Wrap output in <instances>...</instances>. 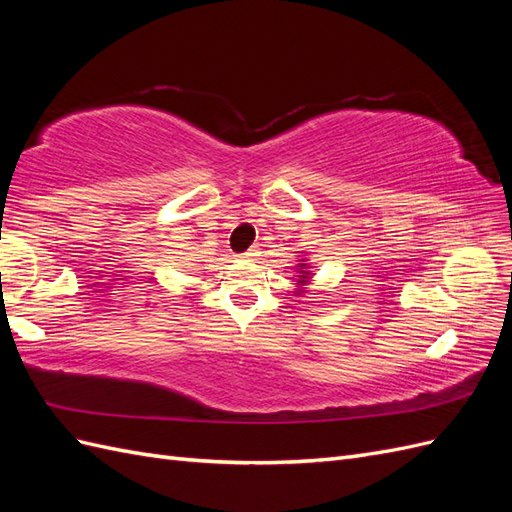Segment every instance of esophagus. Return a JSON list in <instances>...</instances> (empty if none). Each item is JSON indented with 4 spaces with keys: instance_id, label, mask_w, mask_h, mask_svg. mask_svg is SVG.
Instances as JSON below:
<instances>
[{
    "instance_id": "obj_1",
    "label": "esophagus",
    "mask_w": 512,
    "mask_h": 512,
    "mask_svg": "<svg viewBox=\"0 0 512 512\" xmlns=\"http://www.w3.org/2000/svg\"><path fill=\"white\" fill-rule=\"evenodd\" d=\"M258 256V250L256 247H252V250H247L245 254H241V258H245V260H254Z\"/></svg>"
}]
</instances>
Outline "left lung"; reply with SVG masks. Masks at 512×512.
Returning <instances> with one entry per match:
<instances>
[{
    "label": "left lung",
    "instance_id": "8db88e82",
    "mask_svg": "<svg viewBox=\"0 0 512 512\" xmlns=\"http://www.w3.org/2000/svg\"><path fill=\"white\" fill-rule=\"evenodd\" d=\"M299 256H305V252H299ZM297 269V288H294V297H301V294L305 292V288L312 284V277H314V271H312V265H309L307 258H301L299 265L294 267Z\"/></svg>",
    "mask_w": 512,
    "mask_h": 512
}]
</instances>
